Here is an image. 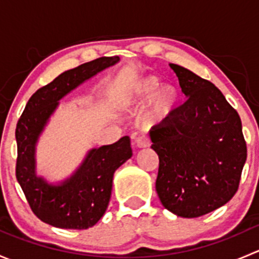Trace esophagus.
I'll list each match as a JSON object with an SVG mask.
<instances>
[{
  "label": "esophagus",
  "mask_w": 259,
  "mask_h": 259,
  "mask_svg": "<svg viewBox=\"0 0 259 259\" xmlns=\"http://www.w3.org/2000/svg\"><path fill=\"white\" fill-rule=\"evenodd\" d=\"M135 144H137L138 148H148L150 145V140L146 137H140L135 140Z\"/></svg>",
  "instance_id": "1"
}]
</instances>
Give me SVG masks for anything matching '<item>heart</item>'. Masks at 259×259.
<instances>
[{"instance_id": "heart-1", "label": "heart", "mask_w": 259, "mask_h": 259, "mask_svg": "<svg viewBox=\"0 0 259 259\" xmlns=\"http://www.w3.org/2000/svg\"><path fill=\"white\" fill-rule=\"evenodd\" d=\"M148 103L146 121L151 125L165 122L179 106L180 93L170 83H163L154 75H144L125 83L117 95L122 110L140 109Z\"/></svg>"}]
</instances>
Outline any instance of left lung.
Wrapping results in <instances>:
<instances>
[{
    "label": "left lung",
    "mask_w": 259,
    "mask_h": 259,
    "mask_svg": "<svg viewBox=\"0 0 259 259\" xmlns=\"http://www.w3.org/2000/svg\"><path fill=\"white\" fill-rule=\"evenodd\" d=\"M187 101L150 130L159 156L155 188L165 209L183 218L215 210L238 189L247 146L238 113L210 81L169 64Z\"/></svg>",
    "instance_id": "8db88e82"
}]
</instances>
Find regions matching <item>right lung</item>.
<instances>
[{
	"label": "right lung",
	"mask_w": 259,
	"mask_h": 259,
	"mask_svg": "<svg viewBox=\"0 0 259 259\" xmlns=\"http://www.w3.org/2000/svg\"><path fill=\"white\" fill-rule=\"evenodd\" d=\"M120 61L119 56L99 57L67 70L30 98L16 126V178L35 215L52 227L88 229L95 226L109 205L114 173L132 158L130 138L93 148L70 177L51 183L36 171V146L59 108L74 89Z\"/></svg>",
	"instance_id": "1"
}]
</instances>
